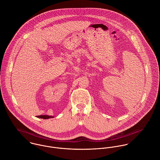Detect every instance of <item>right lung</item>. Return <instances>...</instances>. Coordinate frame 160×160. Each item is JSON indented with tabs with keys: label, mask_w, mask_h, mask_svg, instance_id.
<instances>
[{
	"label": "right lung",
	"mask_w": 160,
	"mask_h": 160,
	"mask_svg": "<svg viewBox=\"0 0 160 160\" xmlns=\"http://www.w3.org/2000/svg\"><path fill=\"white\" fill-rule=\"evenodd\" d=\"M38 118H42V119H48V118H53V116H48V115H40V116H38Z\"/></svg>",
	"instance_id": "1"
}]
</instances>
